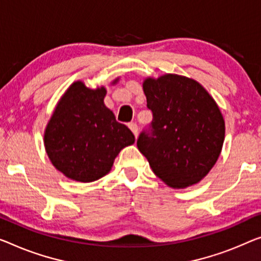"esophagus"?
<instances>
[{"label":"esophagus","mask_w":261,"mask_h":261,"mask_svg":"<svg viewBox=\"0 0 261 261\" xmlns=\"http://www.w3.org/2000/svg\"><path fill=\"white\" fill-rule=\"evenodd\" d=\"M129 127H130V130L132 131V134H134L136 137H137V135H138V126H137V124H136V123H129Z\"/></svg>","instance_id":"obj_1"}]
</instances>
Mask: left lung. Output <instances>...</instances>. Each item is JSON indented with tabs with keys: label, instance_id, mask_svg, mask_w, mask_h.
Here are the masks:
<instances>
[{
	"label": "left lung",
	"instance_id": "8db88e82",
	"mask_svg": "<svg viewBox=\"0 0 261 261\" xmlns=\"http://www.w3.org/2000/svg\"><path fill=\"white\" fill-rule=\"evenodd\" d=\"M151 132H142L138 150L153 173L173 189L197 184L219 158L225 120L213 97L189 77L165 73L143 82Z\"/></svg>",
	"mask_w": 261,
	"mask_h": 261
}]
</instances>
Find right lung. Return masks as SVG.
I'll list each match as a JSON object with an SVG mask.
<instances>
[{
	"label": "right lung",
	"mask_w": 261,
	"mask_h": 261,
	"mask_svg": "<svg viewBox=\"0 0 261 261\" xmlns=\"http://www.w3.org/2000/svg\"><path fill=\"white\" fill-rule=\"evenodd\" d=\"M119 77L111 82L117 84ZM106 87L70 85L56 104L44 130L46 154L71 180L91 182L110 172L120 150L135 143L129 127L118 123L104 104Z\"/></svg>",
	"instance_id": "1"
}]
</instances>
